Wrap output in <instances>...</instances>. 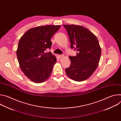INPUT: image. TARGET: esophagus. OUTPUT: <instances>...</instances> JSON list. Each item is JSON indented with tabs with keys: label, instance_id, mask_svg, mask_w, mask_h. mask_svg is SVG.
I'll list each match as a JSON object with an SVG mask.
<instances>
[{
	"label": "esophagus",
	"instance_id": "esophagus-1",
	"mask_svg": "<svg viewBox=\"0 0 121 121\" xmlns=\"http://www.w3.org/2000/svg\"><path fill=\"white\" fill-rule=\"evenodd\" d=\"M58 56L60 58H61L63 57L64 56L63 55H58Z\"/></svg>",
	"mask_w": 121,
	"mask_h": 121
}]
</instances>
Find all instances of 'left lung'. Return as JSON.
<instances>
[{
  "label": "left lung",
  "instance_id": "8db88e82",
  "mask_svg": "<svg viewBox=\"0 0 121 121\" xmlns=\"http://www.w3.org/2000/svg\"><path fill=\"white\" fill-rule=\"evenodd\" d=\"M71 43L77 50L76 56H69L70 66L65 69L66 75L72 80L82 81L94 72L99 65L101 48L94 34L86 28L77 25H63Z\"/></svg>",
  "mask_w": 121,
  "mask_h": 121
}]
</instances>
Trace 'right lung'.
I'll use <instances>...</instances> for the list:
<instances>
[{"label":"right lung","mask_w":121,"mask_h":121,"mask_svg":"<svg viewBox=\"0 0 121 121\" xmlns=\"http://www.w3.org/2000/svg\"><path fill=\"white\" fill-rule=\"evenodd\" d=\"M60 25H46L32 28L21 38L17 50L20 68L25 75L35 83H42L51 74L56 58L50 52L51 38Z\"/></svg>","instance_id":"right-lung-1"}]
</instances>
